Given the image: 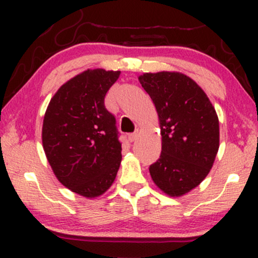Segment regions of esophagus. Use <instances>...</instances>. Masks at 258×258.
<instances>
[{
  "label": "esophagus",
  "instance_id": "obj_1",
  "mask_svg": "<svg viewBox=\"0 0 258 258\" xmlns=\"http://www.w3.org/2000/svg\"><path fill=\"white\" fill-rule=\"evenodd\" d=\"M137 133H130L128 136H127V139H128V142H135L136 139H137Z\"/></svg>",
  "mask_w": 258,
  "mask_h": 258
}]
</instances>
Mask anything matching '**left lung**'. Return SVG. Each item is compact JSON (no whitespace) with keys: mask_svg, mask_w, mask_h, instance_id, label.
<instances>
[{"mask_svg":"<svg viewBox=\"0 0 258 258\" xmlns=\"http://www.w3.org/2000/svg\"><path fill=\"white\" fill-rule=\"evenodd\" d=\"M158 111L161 155L149 172L158 188L182 197L206 178L220 148V122L209 97L193 79L177 72L138 78Z\"/></svg>","mask_w":258,"mask_h":258,"instance_id":"obj_1","label":"left lung"}]
</instances>
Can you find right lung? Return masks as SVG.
<instances>
[{"mask_svg": "<svg viewBox=\"0 0 258 258\" xmlns=\"http://www.w3.org/2000/svg\"><path fill=\"white\" fill-rule=\"evenodd\" d=\"M120 72L88 69L67 81L44 112L42 146L57 179L81 197L104 194L121 164L114 115L104 98Z\"/></svg>", "mask_w": 258, "mask_h": 258, "instance_id": "add662e5", "label": "right lung"}]
</instances>
